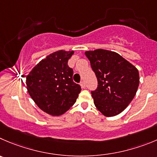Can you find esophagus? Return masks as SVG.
I'll return each mask as SVG.
<instances>
[{
    "mask_svg": "<svg viewBox=\"0 0 157 157\" xmlns=\"http://www.w3.org/2000/svg\"><path fill=\"white\" fill-rule=\"evenodd\" d=\"M80 86H81V87L82 88V89H85V88H86V83H85V82L82 81L81 82H80Z\"/></svg>",
    "mask_w": 157,
    "mask_h": 157,
    "instance_id": "34e87169",
    "label": "esophagus"
}]
</instances>
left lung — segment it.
Returning <instances> with one entry per match:
<instances>
[{"label": "left lung", "instance_id": "8db88e82", "mask_svg": "<svg viewBox=\"0 0 157 157\" xmlns=\"http://www.w3.org/2000/svg\"><path fill=\"white\" fill-rule=\"evenodd\" d=\"M98 88L92 92L97 109L107 117L122 113L132 102L140 84L139 71L115 52L105 49L86 51Z\"/></svg>", "mask_w": 157, "mask_h": 157}]
</instances>
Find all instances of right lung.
I'll list each match as a JSON object with an SVG mask.
<instances>
[{
	"mask_svg": "<svg viewBox=\"0 0 157 157\" xmlns=\"http://www.w3.org/2000/svg\"><path fill=\"white\" fill-rule=\"evenodd\" d=\"M74 51L59 50L48 55L31 69L26 77L30 96L44 113L61 116L76 102L81 92L73 82V70L68 61Z\"/></svg>",
	"mask_w": 157,
	"mask_h": 157,
	"instance_id": "obj_1",
	"label": "right lung"
}]
</instances>
